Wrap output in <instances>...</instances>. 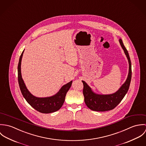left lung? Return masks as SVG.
Returning a JSON list of instances; mask_svg holds the SVG:
<instances>
[{
  "mask_svg": "<svg viewBox=\"0 0 146 146\" xmlns=\"http://www.w3.org/2000/svg\"><path fill=\"white\" fill-rule=\"evenodd\" d=\"M129 64V74L127 79L120 88L115 93L107 95H100L93 93L91 88L84 81L83 83V94L84 101L87 107L95 111H106L113 110L120 103L128 91L131 79V63L127 50H126L122 40H119Z\"/></svg>",
  "mask_w": 146,
  "mask_h": 146,
  "instance_id": "obj_1",
  "label": "left lung"
}]
</instances>
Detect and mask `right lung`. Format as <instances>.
<instances>
[{
  "label": "right lung",
  "mask_w": 146,
  "mask_h": 146,
  "mask_svg": "<svg viewBox=\"0 0 146 146\" xmlns=\"http://www.w3.org/2000/svg\"><path fill=\"white\" fill-rule=\"evenodd\" d=\"M23 52L24 50L21 54L18 64V81L23 97L31 107L41 113H49L59 110L64 102L66 93L70 88L72 81L63 85L60 91L53 96L46 98L34 96L27 90L21 76V60Z\"/></svg>",
  "instance_id": "add662e5"
}]
</instances>
